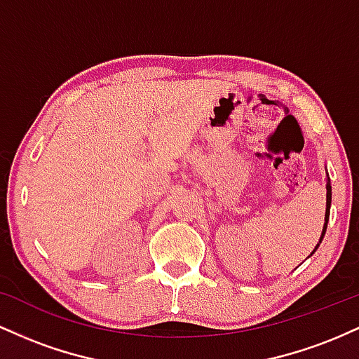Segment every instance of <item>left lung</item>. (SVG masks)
I'll return each instance as SVG.
<instances>
[{
	"mask_svg": "<svg viewBox=\"0 0 359 359\" xmlns=\"http://www.w3.org/2000/svg\"><path fill=\"white\" fill-rule=\"evenodd\" d=\"M325 217H324V228H323V234H320V240H319V243L323 241V238H324V234H325V229H327V221H329V211H331V197H332V194H331V180H329V175H327V184H325ZM319 248V245L316 246V250ZM314 250V251H316ZM314 251H312V253H314Z\"/></svg>",
	"mask_w": 359,
	"mask_h": 359,
	"instance_id": "1",
	"label": "left lung"
}]
</instances>
